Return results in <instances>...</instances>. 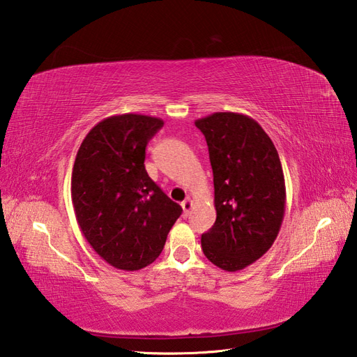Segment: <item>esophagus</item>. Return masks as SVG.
Here are the masks:
<instances>
[{"label": "esophagus", "instance_id": "1", "mask_svg": "<svg viewBox=\"0 0 357 357\" xmlns=\"http://www.w3.org/2000/svg\"><path fill=\"white\" fill-rule=\"evenodd\" d=\"M192 200L191 199H189V197H188V199L185 200V202H181V208H183V215L185 217H188L189 215V212H191V209H192Z\"/></svg>", "mask_w": 357, "mask_h": 357}]
</instances>
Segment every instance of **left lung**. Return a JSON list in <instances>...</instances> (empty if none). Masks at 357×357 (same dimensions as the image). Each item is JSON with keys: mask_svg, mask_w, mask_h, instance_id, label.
Segmentation results:
<instances>
[{"mask_svg": "<svg viewBox=\"0 0 357 357\" xmlns=\"http://www.w3.org/2000/svg\"><path fill=\"white\" fill-rule=\"evenodd\" d=\"M206 139L213 172L217 220L202 235L212 264L236 272L272 248L286 211L278 151L252 117L213 113L195 121Z\"/></svg>", "mask_w": 357, "mask_h": 357, "instance_id": "obj_1", "label": "left lung"}]
</instances>
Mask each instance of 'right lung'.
<instances>
[{"label": "right lung", "mask_w": 357, "mask_h": 357, "mask_svg": "<svg viewBox=\"0 0 357 357\" xmlns=\"http://www.w3.org/2000/svg\"><path fill=\"white\" fill-rule=\"evenodd\" d=\"M163 121L119 114L94 125L71 172L77 225L94 252L121 271H139L160 255L181 215L145 169V149Z\"/></svg>", "instance_id": "obj_1"}]
</instances>
